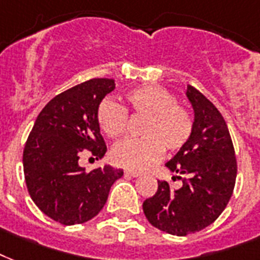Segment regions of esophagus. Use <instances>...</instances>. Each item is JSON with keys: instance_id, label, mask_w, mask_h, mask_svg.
Listing matches in <instances>:
<instances>
[{"instance_id": "34e87169", "label": "esophagus", "mask_w": 260, "mask_h": 260, "mask_svg": "<svg viewBox=\"0 0 260 260\" xmlns=\"http://www.w3.org/2000/svg\"><path fill=\"white\" fill-rule=\"evenodd\" d=\"M124 175L130 176V178H138L141 174L140 172H136V171H124Z\"/></svg>"}]
</instances>
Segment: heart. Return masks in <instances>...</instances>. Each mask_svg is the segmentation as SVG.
<instances>
[{
	"instance_id": "b5f03b06",
	"label": "heart",
	"mask_w": 260,
	"mask_h": 260,
	"mask_svg": "<svg viewBox=\"0 0 260 260\" xmlns=\"http://www.w3.org/2000/svg\"><path fill=\"white\" fill-rule=\"evenodd\" d=\"M127 112L142 116L141 140H126L111 150L112 161L130 171H145L161 158L162 152H178L190 140L192 118L179 106L178 98L157 85L140 86L126 93V107L106 98L98 107V123L106 136L120 138L127 130Z\"/></svg>"
}]
</instances>
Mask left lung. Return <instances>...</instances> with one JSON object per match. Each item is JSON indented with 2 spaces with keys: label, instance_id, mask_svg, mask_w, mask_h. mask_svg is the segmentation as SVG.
<instances>
[{
  "label": "left lung",
  "instance_id": "8db88e82",
  "mask_svg": "<svg viewBox=\"0 0 260 260\" xmlns=\"http://www.w3.org/2000/svg\"><path fill=\"white\" fill-rule=\"evenodd\" d=\"M194 110L190 140L166 167L183 182L174 188L158 180V188L142 205L153 226L186 236L199 232L218 218L232 197L237 175L232 138L220 111L194 86H187Z\"/></svg>",
  "mask_w": 260,
  "mask_h": 260
}]
</instances>
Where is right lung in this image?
Here are the masks:
<instances>
[{
	"label": "right lung",
	"instance_id": "1",
	"mask_svg": "<svg viewBox=\"0 0 260 260\" xmlns=\"http://www.w3.org/2000/svg\"><path fill=\"white\" fill-rule=\"evenodd\" d=\"M112 78H92L57 94L40 111L23 152L28 192L40 210L62 225L98 216L110 188L123 171L110 166L85 172L82 154L102 158L107 146L100 134L98 107L112 92Z\"/></svg>",
	"mask_w": 260,
	"mask_h": 260
}]
</instances>
